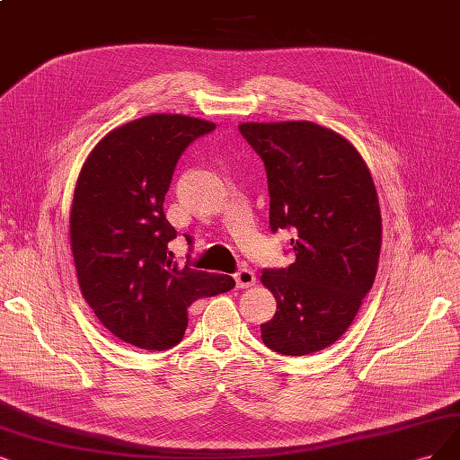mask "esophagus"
<instances>
[{"label": "esophagus", "mask_w": 460, "mask_h": 460, "mask_svg": "<svg viewBox=\"0 0 460 460\" xmlns=\"http://www.w3.org/2000/svg\"><path fill=\"white\" fill-rule=\"evenodd\" d=\"M234 282H236V288H250L256 284V275H253L252 269H241L239 273H234Z\"/></svg>", "instance_id": "1"}]
</instances>
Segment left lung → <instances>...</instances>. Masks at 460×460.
Segmentation results:
<instances>
[{"label":"left lung","mask_w":460,"mask_h":460,"mask_svg":"<svg viewBox=\"0 0 460 460\" xmlns=\"http://www.w3.org/2000/svg\"><path fill=\"white\" fill-rule=\"evenodd\" d=\"M263 159L270 229H294L296 261L265 269L277 313L263 343L284 356L333 345L358 313L377 275L381 210L376 183L345 136L311 121L243 123Z\"/></svg>","instance_id":"1"}]
</instances>
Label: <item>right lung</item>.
<instances>
[{
	"instance_id": "add662e5",
	"label": "right lung",
	"mask_w": 460,
	"mask_h": 460,
	"mask_svg": "<svg viewBox=\"0 0 460 460\" xmlns=\"http://www.w3.org/2000/svg\"><path fill=\"white\" fill-rule=\"evenodd\" d=\"M214 128L190 115L151 113L108 132L83 163L70 214L79 288L102 326L128 345L172 349L190 305L234 288L227 275L172 260L176 229L163 212L183 149Z\"/></svg>"
}]
</instances>
